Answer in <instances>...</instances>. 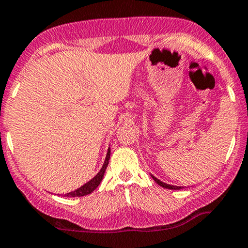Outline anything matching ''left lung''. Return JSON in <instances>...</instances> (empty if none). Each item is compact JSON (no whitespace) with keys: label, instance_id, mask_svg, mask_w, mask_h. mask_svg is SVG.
<instances>
[{"label":"left lung","instance_id":"1","mask_svg":"<svg viewBox=\"0 0 248 248\" xmlns=\"http://www.w3.org/2000/svg\"><path fill=\"white\" fill-rule=\"evenodd\" d=\"M151 177H153L154 180L156 181V183L159 185V186L164 187V188H168V189H181V188H183V187H180V186H172V185H168V184L163 183V181H160L159 179H157L156 177H154L153 174H151Z\"/></svg>","mask_w":248,"mask_h":248}]
</instances>
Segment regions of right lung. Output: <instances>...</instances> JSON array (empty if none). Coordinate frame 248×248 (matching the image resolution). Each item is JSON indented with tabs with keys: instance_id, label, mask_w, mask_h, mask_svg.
<instances>
[{
	"instance_id": "1",
	"label": "right lung",
	"mask_w": 248,
	"mask_h": 248,
	"mask_svg": "<svg viewBox=\"0 0 248 248\" xmlns=\"http://www.w3.org/2000/svg\"><path fill=\"white\" fill-rule=\"evenodd\" d=\"M109 156H111V150H109V148H108V150H107V154H106L105 162H104V164H103V168H101L100 171L95 174V177H93L90 181H88V183L83 185L82 187H79V188L74 190V192L64 194V196H67V198H76V196L89 195V194H91L92 192H93V190L97 188L98 186H99L101 180H103L104 174H105V171H106V168H107V165H108Z\"/></svg>"
}]
</instances>
